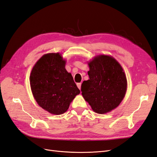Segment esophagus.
<instances>
[{"instance_id": "obj_1", "label": "esophagus", "mask_w": 157, "mask_h": 157, "mask_svg": "<svg viewBox=\"0 0 157 157\" xmlns=\"http://www.w3.org/2000/svg\"><path fill=\"white\" fill-rule=\"evenodd\" d=\"M77 87L80 90V88H81V83H77Z\"/></svg>"}]
</instances>
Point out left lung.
<instances>
[{
	"label": "left lung",
	"instance_id": "obj_1",
	"mask_svg": "<svg viewBox=\"0 0 157 157\" xmlns=\"http://www.w3.org/2000/svg\"><path fill=\"white\" fill-rule=\"evenodd\" d=\"M88 65L90 79L81 85L82 96L94 112H110L125 96L127 80L124 70L115 58L106 55L95 57Z\"/></svg>",
	"mask_w": 157,
	"mask_h": 157
}]
</instances>
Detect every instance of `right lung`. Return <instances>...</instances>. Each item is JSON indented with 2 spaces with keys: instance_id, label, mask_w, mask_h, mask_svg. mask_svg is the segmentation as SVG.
I'll return each instance as SVG.
<instances>
[{
  "instance_id": "right-lung-1",
  "label": "right lung",
  "mask_w": 157,
  "mask_h": 157,
  "mask_svg": "<svg viewBox=\"0 0 157 157\" xmlns=\"http://www.w3.org/2000/svg\"><path fill=\"white\" fill-rule=\"evenodd\" d=\"M66 61L59 53L42 56L30 75L31 91L39 105L54 115L67 111L80 90L71 73L65 69Z\"/></svg>"
}]
</instances>
